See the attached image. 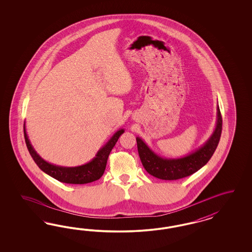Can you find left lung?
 Returning <instances> with one entry per match:
<instances>
[{
	"label": "left lung",
	"instance_id": "obj_1",
	"mask_svg": "<svg viewBox=\"0 0 252 252\" xmlns=\"http://www.w3.org/2000/svg\"><path fill=\"white\" fill-rule=\"evenodd\" d=\"M221 133V116L217 105V119L214 132L206 141L192 153L179 158H165L153 152L141 137H137V151L146 171L159 179L176 180L196 173L214 154Z\"/></svg>",
	"mask_w": 252,
	"mask_h": 252
}]
</instances>
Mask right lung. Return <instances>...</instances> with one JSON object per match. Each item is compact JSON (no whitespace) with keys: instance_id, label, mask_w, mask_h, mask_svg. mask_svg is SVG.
Returning a JSON list of instances; mask_svg holds the SVG:
<instances>
[{"instance_id":"1","label":"right lung","mask_w":252,"mask_h":252,"mask_svg":"<svg viewBox=\"0 0 252 252\" xmlns=\"http://www.w3.org/2000/svg\"><path fill=\"white\" fill-rule=\"evenodd\" d=\"M124 132V128L117 130L106 143L99 149L95 157L89 162L79 166L67 167L56 165L47 161L35 151L28 136L26 124L24 123V135L26 144L34 161L37 163L39 169L43 171L45 174L54 177V179L60 181L62 183L66 184L92 183L93 181L99 179L104 173L109 154Z\"/></svg>"}]
</instances>
